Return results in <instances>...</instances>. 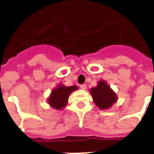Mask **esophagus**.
I'll use <instances>...</instances> for the list:
<instances>
[{"label": "esophagus", "instance_id": "34e87169", "mask_svg": "<svg viewBox=\"0 0 154 154\" xmlns=\"http://www.w3.org/2000/svg\"><path fill=\"white\" fill-rule=\"evenodd\" d=\"M80 88L83 90H85L87 88V85L86 84H81V85H80Z\"/></svg>", "mask_w": 154, "mask_h": 154}]
</instances>
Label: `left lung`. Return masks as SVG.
I'll return each mask as SVG.
<instances>
[{
	"label": "left lung",
	"instance_id": "1",
	"mask_svg": "<svg viewBox=\"0 0 154 154\" xmlns=\"http://www.w3.org/2000/svg\"><path fill=\"white\" fill-rule=\"evenodd\" d=\"M93 102L100 109H106L110 108L118 100L116 93L110 88L106 81H98L97 86L90 90Z\"/></svg>",
	"mask_w": 154,
	"mask_h": 154
}]
</instances>
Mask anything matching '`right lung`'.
<instances>
[{"label":"right lung","mask_w":154,"mask_h":154,"mask_svg":"<svg viewBox=\"0 0 154 154\" xmlns=\"http://www.w3.org/2000/svg\"><path fill=\"white\" fill-rule=\"evenodd\" d=\"M78 89L76 85L66 87L63 84H58L57 88L52 90L50 96L48 98V103L52 108L55 109H62L68 102V98L70 93Z\"/></svg>","instance_id":"obj_1"}]
</instances>
